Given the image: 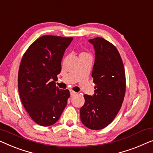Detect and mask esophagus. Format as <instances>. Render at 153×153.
I'll return each instance as SVG.
<instances>
[{
  "label": "esophagus",
  "mask_w": 153,
  "mask_h": 153,
  "mask_svg": "<svg viewBox=\"0 0 153 153\" xmlns=\"http://www.w3.org/2000/svg\"><path fill=\"white\" fill-rule=\"evenodd\" d=\"M76 92H75V91H70V94H71V96H75V95H76Z\"/></svg>",
  "instance_id": "obj_1"
}]
</instances>
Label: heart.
<instances>
[{"mask_svg": "<svg viewBox=\"0 0 153 153\" xmlns=\"http://www.w3.org/2000/svg\"><path fill=\"white\" fill-rule=\"evenodd\" d=\"M82 54H84V53H82Z\"/></svg>", "mask_w": 153, "mask_h": 153, "instance_id": "b5f03b06", "label": "heart"}]
</instances>
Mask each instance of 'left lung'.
Segmentation results:
<instances>
[{
    "instance_id": "8db88e82",
    "label": "left lung",
    "mask_w": 153,
    "mask_h": 153,
    "mask_svg": "<svg viewBox=\"0 0 153 153\" xmlns=\"http://www.w3.org/2000/svg\"><path fill=\"white\" fill-rule=\"evenodd\" d=\"M95 51L91 76L96 84L94 94H85L79 109L81 121L91 130H100L117 115L126 93V74L117 48L101 37L89 39Z\"/></svg>"
}]
</instances>
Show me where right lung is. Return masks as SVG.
Returning a JSON list of instances; mask_svg holds the SVG:
<instances>
[{"mask_svg": "<svg viewBox=\"0 0 153 153\" xmlns=\"http://www.w3.org/2000/svg\"><path fill=\"white\" fill-rule=\"evenodd\" d=\"M73 37L45 35L32 44L21 59L18 74L22 104L34 122L50 126L59 120L70 96L55 82L61 72V62Z\"/></svg>", "mask_w": 153, "mask_h": 153, "instance_id": "obj_1", "label": "right lung"}]
</instances>
